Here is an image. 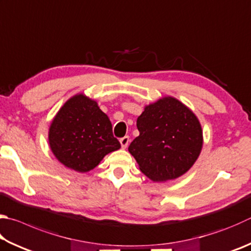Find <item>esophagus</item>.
<instances>
[{"mask_svg":"<svg viewBox=\"0 0 251 251\" xmlns=\"http://www.w3.org/2000/svg\"><path fill=\"white\" fill-rule=\"evenodd\" d=\"M120 143L122 145L123 149L127 148V146H128V144H129V137H128V136H125V137H123V138L120 139Z\"/></svg>","mask_w":251,"mask_h":251,"instance_id":"1","label":"esophagus"}]
</instances>
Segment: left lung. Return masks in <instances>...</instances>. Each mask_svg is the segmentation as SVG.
Returning <instances> with one entry per match:
<instances>
[{
    "label": "left lung",
    "mask_w": 251,
    "mask_h": 251,
    "mask_svg": "<svg viewBox=\"0 0 251 251\" xmlns=\"http://www.w3.org/2000/svg\"><path fill=\"white\" fill-rule=\"evenodd\" d=\"M139 136L128 147L140 171L154 182L188 172L201 153L203 131L197 115L172 97L159 99L137 118Z\"/></svg>",
    "instance_id": "left-lung-1"
}]
</instances>
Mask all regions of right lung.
<instances>
[{
  "label": "right lung",
  "instance_id": "right-lung-1",
  "mask_svg": "<svg viewBox=\"0 0 251 251\" xmlns=\"http://www.w3.org/2000/svg\"><path fill=\"white\" fill-rule=\"evenodd\" d=\"M49 147L63 166L78 172L94 169L107 153L121 148L112 123L98 102L78 93L63 104L50 124Z\"/></svg>",
  "mask_w": 251,
  "mask_h": 251
}]
</instances>
